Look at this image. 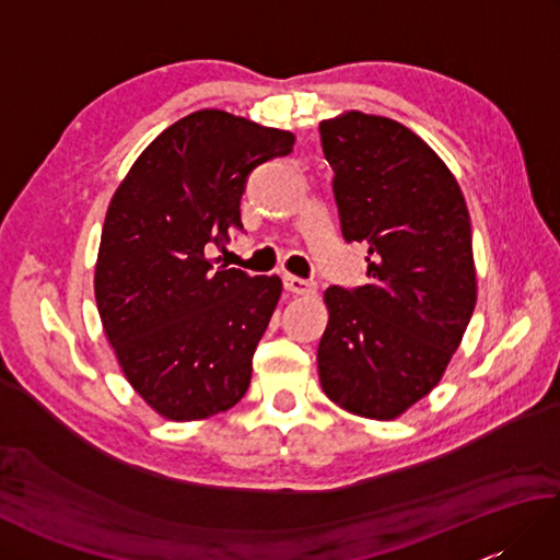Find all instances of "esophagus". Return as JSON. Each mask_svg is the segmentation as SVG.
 I'll use <instances>...</instances> for the list:
<instances>
[{
    "label": "esophagus",
    "mask_w": 560,
    "mask_h": 560,
    "mask_svg": "<svg viewBox=\"0 0 560 560\" xmlns=\"http://www.w3.org/2000/svg\"><path fill=\"white\" fill-rule=\"evenodd\" d=\"M283 287H287V291H291L295 295H313L315 293V283L313 281L301 279V277H293V273H287V277H283Z\"/></svg>",
    "instance_id": "esophagus-1"
}]
</instances>
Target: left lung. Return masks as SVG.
<instances>
[{
  "instance_id": "8db88e82",
  "label": "left lung",
  "mask_w": 560,
  "mask_h": 560,
  "mask_svg": "<svg viewBox=\"0 0 560 560\" xmlns=\"http://www.w3.org/2000/svg\"><path fill=\"white\" fill-rule=\"evenodd\" d=\"M319 135L343 237L368 243L365 287L325 291L319 385L349 413L395 421L443 380L477 305L467 201L397 120L347 110Z\"/></svg>"
}]
</instances>
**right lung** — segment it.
Listing matches in <instances>:
<instances>
[{
    "label": "right lung",
    "instance_id": "1",
    "mask_svg": "<svg viewBox=\"0 0 560 560\" xmlns=\"http://www.w3.org/2000/svg\"><path fill=\"white\" fill-rule=\"evenodd\" d=\"M293 144L289 129L197 110L163 129L115 189L93 291L127 383L163 419H211L245 397L283 287L213 267L207 245L243 229L247 173Z\"/></svg>",
    "mask_w": 560,
    "mask_h": 560
}]
</instances>
